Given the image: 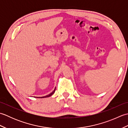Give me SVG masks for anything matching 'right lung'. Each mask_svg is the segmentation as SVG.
I'll return each mask as SVG.
<instances>
[{
  "label": "right lung",
  "instance_id": "right-lung-1",
  "mask_svg": "<svg viewBox=\"0 0 128 128\" xmlns=\"http://www.w3.org/2000/svg\"><path fill=\"white\" fill-rule=\"evenodd\" d=\"M56 88H54V90L53 91V92H52L50 94H49L47 95V96H43V97H36V98H47V97H50V96H52V95L53 94H54V92H55V91H56Z\"/></svg>",
  "mask_w": 128,
  "mask_h": 128
}]
</instances>
